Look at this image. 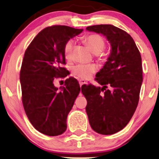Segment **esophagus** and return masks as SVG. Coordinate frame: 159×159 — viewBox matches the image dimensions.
<instances>
[{
    "label": "esophagus",
    "instance_id": "1",
    "mask_svg": "<svg viewBox=\"0 0 159 159\" xmlns=\"http://www.w3.org/2000/svg\"><path fill=\"white\" fill-rule=\"evenodd\" d=\"M86 83V81H85V80H84V79H80L79 80V84H80V86H81L83 85V84H84Z\"/></svg>",
    "mask_w": 159,
    "mask_h": 159
}]
</instances>
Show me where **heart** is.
<instances>
[{"label": "heart", "mask_w": 159, "mask_h": 159, "mask_svg": "<svg viewBox=\"0 0 159 159\" xmlns=\"http://www.w3.org/2000/svg\"><path fill=\"white\" fill-rule=\"evenodd\" d=\"M85 43L88 45L91 52L94 54H98L100 59L105 58V54L101 53L105 48V40L101 35L97 34H91L84 37ZM74 40L69 39L65 43L63 54L66 60H71L74 48ZM97 70L95 64H78L72 67V72L76 77L82 79H88Z\"/></svg>", "instance_id": "1"}]
</instances>
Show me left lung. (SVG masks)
Instances as JSON below:
<instances>
[{"label":"left lung","mask_w":159,"mask_h":159,"mask_svg":"<svg viewBox=\"0 0 159 159\" xmlns=\"http://www.w3.org/2000/svg\"><path fill=\"white\" fill-rule=\"evenodd\" d=\"M87 30L106 36L111 54L96 80L102 87L84 84L86 112L90 126L101 134H113L125 127L132 119L143 81L141 56L128 33L111 25L87 27Z\"/></svg>","instance_id":"obj_1"}]
</instances>
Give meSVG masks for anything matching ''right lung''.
<instances>
[{
  "label": "right lung",
  "instance_id": "obj_1",
  "mask_svg": "<svg viewBox=\"0 0 159 159\" xmlns=\"http://www.w3.org/2000/svg\"><path fill=\"white\" fill-rule=\"evenodd\" d=\"M83 29L53 25L41 30L25 53L20 82L24 109L37 131L48 136H57L66 130V120L79 94L78 81L70 77L61 90L54 87L55 78L66 77L63 48L71 38Z\"/></svg>",
  "mask_w": 159,
  "mask_h": 159
}]
</instances>
